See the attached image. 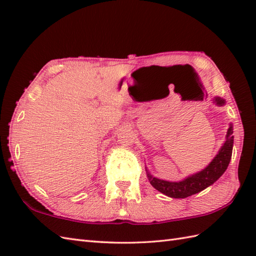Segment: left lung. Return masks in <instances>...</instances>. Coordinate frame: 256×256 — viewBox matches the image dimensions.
Wrapping results in <instances>:
<instances>
[{"label": "left lung", "instance_id": "obj_1", "mask_svg": "<svg viewBox=\"0 0 256 256\" xmlns=\"http://www.w3.org/2000/svg\"><path fill=\"white\" fill-rule=\"evenodd\" d=\"M216 104L224 106V100L221 98H214ZM233 128L232 124L228 130L226 140L224 144L221 146L219 153L216 154L210 164L206 166L204 170L199 172H196L192 176H188L182 182H166L162 179L155 178L150 175L148 170V177L152 186L156 190H158L162 194H164L168 197L172 198H187L189 196L200 192L201 190L209 187L210 184L216 182L218 179L224 175V172L226 170L228 166L232 156V148H233Z\"/></svg>", "mask_w": 256, "mask_h": 256}]
</instances>
